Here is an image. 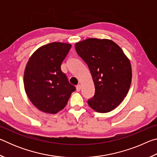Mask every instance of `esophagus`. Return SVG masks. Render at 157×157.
Returning a JSON list of instances; mask_svg holds the SVG:
<instances>
[{
    "label": "esophagus",
    "instance_id": "1",
    "mask_svg": "<svg viewBox=\"0 0 157 157\" xmlns=\"http://www.w3.org/2000/svg\"><path fill=\"white\" fill-rule=\"evenodd\" d=\"M76 90L78 91H80V90H81V85L80 84L77 85V86H76Z\"/></svg>",
    "mask_w": 157,
    "mask_h": 157
}]
</instances>
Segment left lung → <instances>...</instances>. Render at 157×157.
<instances>
[{
    "instance_id": "obj_1",
    "label": "left lung",
    "mask_w": 157,
    "mask_h": 157,
    "mask_svg": "<svg viewBox=\"0 0 157 157\" xmlns=\"http://www.w3.org/2000/svg\"><path fill=\"white\" fill-rule=\"evenodd\" d=\"M91 72L95 95L89 107L100 113L113 110L123 102L132 82V66L120 46L107 39L89 38L75 44Z\"/></svg>"
}]
</instances>
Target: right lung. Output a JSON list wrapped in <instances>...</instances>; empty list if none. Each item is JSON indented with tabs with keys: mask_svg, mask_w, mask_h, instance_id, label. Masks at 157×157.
I'll list each match as a JSON object with an SVG mask.
<instances>
[{
	"mask_svg": "<svg viewBox=\"0 0 157 157\" xmlns=\"http://www.w3.org/2000/svg\"><path fill=\"white\" fill-rule=\"evenodd\" d=\"M71 44L52 42L39 47L29 59L23 83L31 102L43 112L55 114L67 104L75 87L61 70Z\"/></svg>",
	"mask_w": 157,
	"mask_h": 157,
	"instance_id": "right-lung-1",
	"label": "right lung"
}]
</instances>
